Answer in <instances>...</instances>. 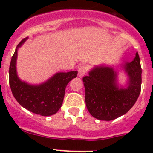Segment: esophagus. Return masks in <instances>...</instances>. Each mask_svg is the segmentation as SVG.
Returning a JSON list of instances; mask_svg holds the SVG:
<instances>
[{
	"label": "esophagus",
	"mask_w": 153,
	"mask_h": 153,
	"mask_svg": "<svg viewBox=\"0 0 153 153\" xmlns=\"http://www.w3.org/2000/svg\"><path fill=\"white\" fill-rule=\"evenodd\" d=\"M86 71H87V68H86V67H85V66H81V67H80L79 69H78V75L80 78H82V77H84V75L86 74Z\"/></svg>",
	"instance_id": "obj_1"
}]
</instances>
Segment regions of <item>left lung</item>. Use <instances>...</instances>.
Instances as JSON below:
<instances>
[{
	"mask_svg": "<svg viewBox=\"0 0 153 153\" xmlns=\"http://www.w3.org/2000/svg\"><path fill=\"white\" fill-rule=\"evenodd\" d=\"M128 76L127 87L118 85L113 67L98 66L83 78L85 101L89 113L101 121H111L126 114L141 92V67L138 52L130 63L122 64Z\"/></svg>",
	"mask_w": 153,
	"mask_h": 153,
	"instance_id": "obj_1",
	"label": "left lung"
}]
</instances>
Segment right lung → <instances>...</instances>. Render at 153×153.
<instances>
[{
  "label": "right lung",
  "mask_w": 153,
  "mask_h": 153,
  "mask_svg": "<svg viewBox=\"0 0 153 153\" xmlns=\"http://www.w3.org/2000/svg\"><path fill=\"white\" fill-rule=\"evenodd\" d=\"M27 38L18 44L11 59L9 71V82L14 97L23 107L35 114L49 116L56 113L64 101L65 89L69 81L76 78L78 71L58 72L46 82L32 85L21 81L16 70L18 49Z\"/></svg>",
  "instance_id": "right-lung-1"
}]
</instances>
